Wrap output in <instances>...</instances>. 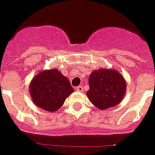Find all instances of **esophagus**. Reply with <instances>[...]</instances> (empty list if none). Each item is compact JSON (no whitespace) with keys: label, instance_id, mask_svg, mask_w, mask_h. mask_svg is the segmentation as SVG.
Returning <instances> with one entry per match:
<instances>
[{"label":"esophagus","instance_id":"34e87169","mask_svg":"<svg viewBox=\"0 0 155 155\" xmlns=\"http://www.w3.org/2000/svg\"><path fill=\"white\" fill-rule=\"evenodd\" d=\"M76 90L77 91V92H82V91H83V88H82V86H77V87H76Z\"/></svg>","mask_w":155,"mask_h":155}]
</instances>
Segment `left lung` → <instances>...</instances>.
<instances>
[{
	"instance_id": "8db88e82",
	"label": "left lung",
	"mask_w": 155,
	"mask_h": 155,
	"mask_svg": "<svg viewBox=\"0 0 155 155\" xmlns=\"http://www.w3.org/2000/svg\"><path fill=\"white\" fill-rule=\"evenodd\" d=\"M89 84L86 95L92 103L102 110L120 103L126 89L125 79L116 69L93 71Z\"/></svg>"
}]
</instances>
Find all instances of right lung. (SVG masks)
<instances>
[{"label": "right lung", "mask_w": 155, "mask_h": 155, "mask_svg": "<svg viewBox=\"0 0 155 155\" xmlns=\"http://www.w3.org/2000/svg\"><path fill=\"white\" fill-rule=\"evenodd\" d=\"M34 103L48 112L58 110L73 92L69 79L57 69L45 70L34 77L30 85Z\"/></svg>", "instance_id": "add662e5"}]
</instances>
